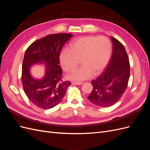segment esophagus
<instances>
[{"label":"esophagus","instance_id":"1","mask_svg":"<svg viewBox=\"0 0 150 150\" xmlns=\"http://www.w3.org/2000/svg\"><path fill=\"white\" fill-rule=\"evenodd\" d=\"M72 84L76 85H81L83 84V82H79V81H72Z\"/></svg>","mask_w":150,"mask_h":150}]
</instances>
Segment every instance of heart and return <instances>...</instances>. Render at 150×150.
I'll return each instance as SVG.
<instances>
[{
  "instance_id": "b5f03b06",
  "label": "heart",
  "mask_w": 150,
  "mask_h": 150,
  "mask_svg": "<svg viewBox=\"0 0 150 150\" xmlns=\"http://www.w3.org/2000/svg\"><path fill=\"white\" fill-rule=\"evenodd\" d=\"M112 46L105 36H84L69 45V50L61 52L60 62L66 72L72 71L79 64L81 66L68 76L74 80H84L93 74L96 76L104 70L110 59Z\"/></svg>"
}]
</instances>
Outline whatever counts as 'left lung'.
Instances as JSON below:
<instances>
[{
  "instance_id": "left-lung-1",
  "label": "left lung",
  "mask_w": 150,
  "mask_h": 150,
  "mask_svg": "<svg viewBox=\"0 0 150 150\" xmlns=\"http://www.w3.org/2000/svg\"><path fill=\"white\" fill-rule=\"evenodd\" d=\"M112 52L106 69L93 80V88L88 98L100 107H109L118 101L128 84L130 76L129 57L125 47L111 37Z\"/></svg>"
}]
</instances>
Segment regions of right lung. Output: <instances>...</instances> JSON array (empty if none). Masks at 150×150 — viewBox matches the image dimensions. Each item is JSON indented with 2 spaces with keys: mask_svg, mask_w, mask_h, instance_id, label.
I'll return each mask as SVG.
<instances>
[{
  "mask_svg": "<svg viewBox=\"0 0 150 150\" xmlns=\"http://www.w3.org/2000/svg\"><path fill=\"white\" fill-rule=\"evenodd\" d=\"M72 34L48 35L32 43L25 51L22 69L24 91L30 101L37 107L47 110L56 106L64 98L70 81H63L59 56L64 44ZM44 62L47 73L41 80H35L30 75L29 67L35 63Z\"/></svg>",
  "mask_w": 150,
  "mask_h": 150,
  "instance_id": "add662e5",
  "label": "right lung"
}]
</instances>
